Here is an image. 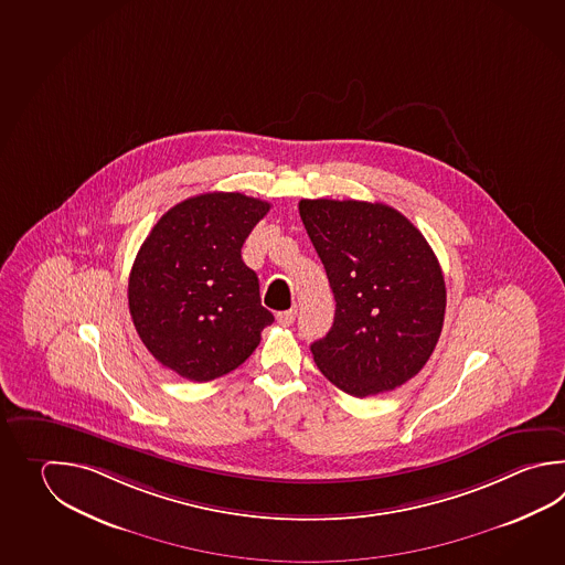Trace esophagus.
Returning <instances> with one entry per match:
<instances>
[{
    "label": "esophagus",
    "mask_w": 565,
    "mask_h": 565,
    "mask_svg": "<svg viewBox=\"0 0 565 565\" xmlns=\"http://www.w3.org/2000/svg\"><path fill=\"white\" fill-rule=\"evenodd\" d=\"M276 320L279 326H291L296 320V310L277 311Z\"/></svg>",
    "instance_id": "34e87169"
}]
</instances>
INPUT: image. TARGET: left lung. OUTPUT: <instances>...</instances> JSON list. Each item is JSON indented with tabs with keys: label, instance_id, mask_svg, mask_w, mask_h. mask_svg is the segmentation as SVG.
Returning <instances> with one entry per match:
<instances>
[{
	"label": "left lung",
	"instance_id": "left-lung-1",
	"mask_svg": "<svg viewBox=\"0 0 565 565\" xmlns=\"http://www.w3.org/2000/svg\"><path fill=\"white\" fill-rule=\"evenodd\" d=\"M300 217L335 300L330 332L310 345L313 362L356 398L403 386L443 330L447 288L437 255L384 203L301 199Z\"/></svg>",
	"mask_w": 565,
	"mask_h": 565
}]
</instances>
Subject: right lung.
<instances>
[{
	"mask_svg": "<svg viewBox=\"0 0 565 565\" xmlns=\"http://www.w3.org/2000/svg\"><path fill=\"white\" fill-rule=\"evenodd\" d=\"M267 211L254 196L203 193L169 209L140 245L128 308L164 369L209 382L252 356L274 313L262 306L242 247Z\"/></svg>",
	"mask_w": 565,
	"mask_h": 565,
	"instance_id": "add662e5",
	"label": "right lung"
}]
</instances>
